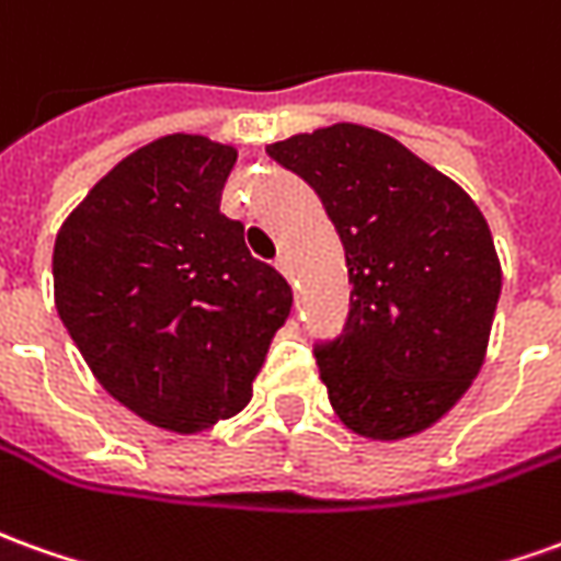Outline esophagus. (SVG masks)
Instances as JSON below:
<instances>
[{"instance_id": "obj_1", "label": "esophagus", "mask_w": 561, "mask_h": 561, "mask_svg": "<svg viewBox=\"0 0 561 561\" xmlns=\"http://www.w3.org/2000/svg\"><path fill=\"white\" fill-rule=\"evenodd\" d=\"M276 267H279V273L285 279H294V264L288 254H279V257H276Z\"/></svg>"}]
</instances>
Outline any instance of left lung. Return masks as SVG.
<instances>
[{"instance_id":"8db88e82","label":"left lung","mask_w":561,"mask_h":561,"mask_svg":"<svg viewBox=\"0 0 561 561\" xmlns=\"http://www.w3.org/2000/svg\"><path fill=\"white\" fill-rule=\"evenodd\" d=\"M324 203L346 249V334L316 348L340 422L370 440L428 431L480 374L501 294L492 230L407 145L331 124L267 145Z\"/></svg>"}]
</instances>
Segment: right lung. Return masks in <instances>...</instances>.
Wrapping results in <instances>:
<instances>
[{"mask_svg":"<svg viewBox=\"0 0 561 561\" xmlns=\"http://www.w3.org/2000/svg\"><path fill=\"white\" fill-rule=\"evenodd\" d=\"M237 148L170 133L117 160L57 230L54 304L136 416L199 434L252 401L291 285L221 213Z\"/></svg>","mask_w":561,"mask_h":561,"instance_id":"right-lung-1","label":"right lung"}]
</instances>
